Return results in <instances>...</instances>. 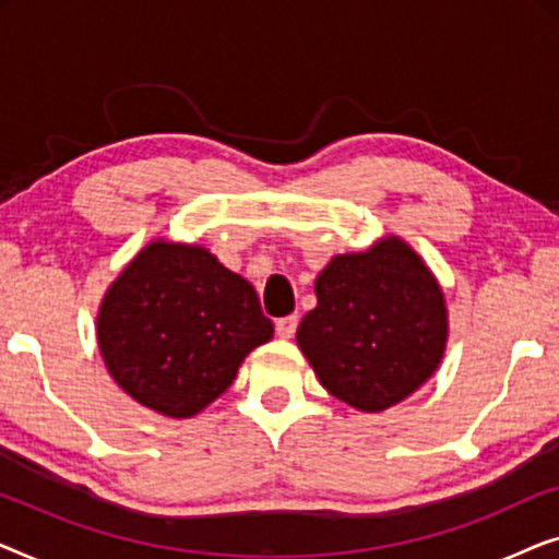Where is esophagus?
<instances>
[{"label":"esophagus","instance_id":"obj_1","mask_svg":"<svg viewBox=\"0 0 559 559\" xmlns=\"http://www.w3.org/2000/svg\"><path fill=\"white\" fill-rule=\"evenodd\" d=\"M274 331H277V335L282 341L293 338L295 331H297V316H287V318H280L277 323H274Z\"/></svg>","mask_w":559,"mask_h":559}]
</instances>
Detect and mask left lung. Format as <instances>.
I'll return each mask as SVG.
<instances>
[{
	"label": "left lung",
	"instance_id": "obj_1",
	"mask_svg": "<svg viewBox=\"0 0 559 559\" xmlns=\"http://www.w3.org/2000/svg\"><path fill=\"white\" fill-rule=\"evenodd\" d=\"M316 295V310L297 328V346L335 400L384 412L440 366L445 297L417 251L396 236L333 257L318 274Z\"/></svg>",
	"mask_w": 559,
	"mask_h": 559
}]
</instances>
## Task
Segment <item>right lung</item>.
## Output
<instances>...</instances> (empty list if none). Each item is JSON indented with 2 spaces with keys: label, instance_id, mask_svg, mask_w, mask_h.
I'll return each mask as SVG.
<instances>
[{
  "label": "right lung",
  "instance_id": "1",
  "mask_svg": "<svg viewBox=\"0 0 559 559\" xmlns=\"http://www.w3.org/2000/svg\"><path fill=\"white\" fill-rule=\"evenodd\" d=\"M272 333L247 280L209 249L163 239L121 270L96 318L114 381L142 407L173 419L218 400Z\"/></svg>",
  "mask_w": 559,
  "mask_h": 559
}]
</instances>
